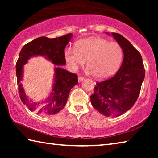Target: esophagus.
<instances>
[{"label":"esophagus","instance_id":"obj_1","mask_svg":"<svg viewBox=\"0 0 158 158\" xmlns=\"http://www.w3.org/2000/svg\"><path fill=\"white\" fill-rule=\"evenodd\" d=\"M84 79V77H81V76H79V77H78V81H79V82L82 81Z\"/></svg>","mask_w":158,"mask_h":158}]
</instances>
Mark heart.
<instances>
[{
  "label": "heart",
  "instance_id": "heart-1",
  "mask_svg": "<svg viewBox=\"0 0 158 158\" xmlns=\"http://www.w3.org/2000/svg\"><path fill=\"white\" fill-rule=\"evenodd\" d=\"M65 58L69 68L76 70L87 60L88 71L98 79L113 75L118 69L123 58V50L116 42L93 37L77 42L75 48H67Z\"/></svg>",
  "mask_w": 158,
  "mask_h": 158
}]
</instances>
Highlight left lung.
Segmentation results:
<instances>
[{
  "instance_id": "1",
  "label": "left lung",
  "mask_w": 158,
  "mask_h": 158,
  "mask_svg": "<svg viewBox=\"0 0 158 158\" xmlns=\"http://www.w3.org/2000/svg\"><path fill=\"white\" fill-rule=\"evenodd\" d=\"M111 35L123 50V63L114 76L96 84L90 96L93 107L107 117L119 116L132 107L145 77L140 53L121 35Z\"/></svg>"
}]
</instances>
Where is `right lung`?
I'll return each instance as SVG.
<instances>
[{"label":"right lung","mask_w":158,"mask_h":158,"mask_svg":"<svg viewBox=\"0 0 158 158\" xmlns=\"http://www.w3.org/2000/svg\"><path fill=\"white\" fill-rule=\"evenodd\" d=\"M73 34L69 33L56 38L40 37L26 44L22 47L16 64V74L21 100L31 111L37 114L51 116L59 112L65 106L71 89L78 84L77 74L71 73L57 66L55 69V84L52 92L46 101L35 103L29 100L20 81L23 78V66L29 58L37 55L46 57L57 65H65V48Z\"/></svg>","instance_id":"right-lung-1"}]
</instances>
